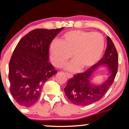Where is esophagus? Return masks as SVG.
I'll list each match as a JSON object with an SVG mask.
<instances>
[{"label": "esophagus", "instance_id": "obj_1", "mask_svg": "<svg viewBox=\"0 0 129 129\" xmlns=\"http://www.w3.org/2000/svg\"><path fill=\"white\" fill-rule=\"evenodd\" d=\"M66 74H67V77H68V78H71V77H73V76H72V74L69 73V72H66Z\"/></svg>", "mask_w": 129, "mask_h": 129}]
</instances>
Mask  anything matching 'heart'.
Instances as JSON below:
<instances>
[{
  "instance_id": "b5f03b06",
  "label": "heart",
  "mask_w": 129,
  "mask_h": 129,
  "mask_svg": "<svg viewBox=\"0 0 129 129\" xmlns=\"http://www.w3.org/2000/svg\"><path fill=\"white\" fill-rule=\"evenodd\" d=\"M105 48V38L102 34L92 31L73 30L65 33L60 41H53L50 46L52 63L62 67L72 57L74 59L67 68L77 71L94 66L102 57Z\"/></svg>"
}]
</instances>
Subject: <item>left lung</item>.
<instances>
[{
    "label": "left lung",
    "mask_w": 129,
    "mask_h": 129,
    "mask_svg": "<svg viewBox=\"0 0 129 129\" xmlns=\"http://www.w3.org/2000/svg\"><path fill=\"white\" fill-rule=\"evenodd\" d=\"M102 64L109 69L110 74L107 80L99 86L90 82L93 71ZM118 66V56L115 47L109 37H107V47L103 57L97 63L85 72L77 74L69 79L65 87L66 96L73 104L86 106L98 102L103 97L115 80Z\"/></svg>",
    "instance_id": "1"
}]
</instances>
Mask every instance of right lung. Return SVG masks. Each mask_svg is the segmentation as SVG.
Returning <instances> with one entry per match:
<instances>
[{
    "label": "right lung",
    "instance_id": "obj_1",
    "mask_svg": "<svg viewBox=\"0 0 129 129\" xmlns=\"http://www.w3.org/2000/svg\"><path fill=\"white\" fill-rule=\"evenodd\" d=\"M63 27L36 29L21 39L9 64L10 92L21 106L37 103L43 84L57 70L48 62L50 44Z\"/></svg>",
    "mask_w": 129,
    "mask_h": 129
}]
</instances>
